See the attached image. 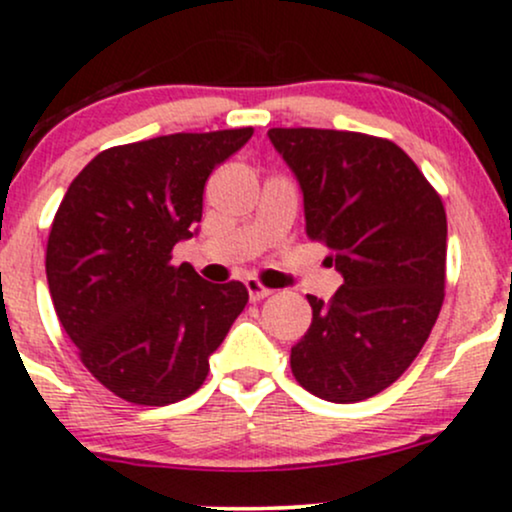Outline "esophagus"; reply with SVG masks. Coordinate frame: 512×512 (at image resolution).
Returning <instances> with one entry per match:
<instances>
[{
  "instance_id": "obj_1",
  "label": "esophagus",
  "mask_w": 512,
  "mask_h": 512,
  "mask_svg": "<svg viewBox=\"0 0 512 512\" xmlns=\"http://www.w3.org/2000/svg\"><path fill=\"white\" fill-rule=\"evenodd\" d=\"M245 287H247V294H250V299H252V301L267 299V297H270V294H274L272 289H270V287H265V284H262L260 279H257V277H247Z\"/></svg>"
}]
</instances>
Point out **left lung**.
<instances>
[{"label":"left lung","instance_id":"left-lung-1","mask_svg":"<svg viewBox=\"0 0 512 512\" xmlns=\"http://www.w3.org/2000/svg\"><path fill=\"white\" fill-rule=\"evenodd\" d=\"M267 134L304 191L306 235L343 274L328 301L306 297L314 319L292 348V373L321 400H368L410 368L437 324L444 203L390 139L314 127Z\"/></svg>","mask_w":512,"mask_h":512}]
</instances>
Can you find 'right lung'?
<instances>
[{"mask_svg":"<svg viewBox=\"0 0 512 512\" xmlns=\"http://www.w3.org/2000/svg\"><path fill=\"white\" fill-rule=\"evenodd\" d=\"M250 137L240 127L110 147L58 206L46 245L53 309L93 378L132 405L193 395L250 299L242 282L171 265L201 223L208 176Z\"/></svg>","mask_w":512,"mask_h":512,"instance_id":"1","label":"right lung"}]
</instances>
